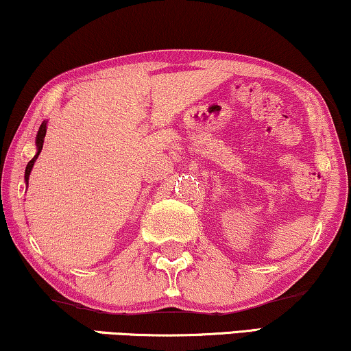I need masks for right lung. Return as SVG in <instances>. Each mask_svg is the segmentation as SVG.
Masks as SVG:
<instances>
[{"label":"right lung","mask_w":351,"mask_h":351,"mask_svg":"<svg viewBox=\"0 0 351 351\" xmlns=\"http://www.w3.org/2000/svg\"><path fill=\"white\" fill-rule=\"evenodd\" d=\"M46 128H47V123L43 121L40 129H38V134H36V155L32 158L30 162H28L27 167H25V182L28 184V177H30V172H32V167L35 165L38 155H40L41 150H43V143H45V137H46Z\"/></svg>","instance_id":"1"}]
</instances>
